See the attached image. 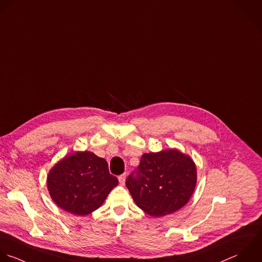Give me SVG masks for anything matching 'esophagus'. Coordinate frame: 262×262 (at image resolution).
<instances>
[{
  "instance_id": "esophagus-1",
  "label": "esophagus",
  "mask_w": 262,
  "mask_h": 262,
  "mask_svg": "<svg viewBox=\"0 0 262 262\" xmlns=\"http://www.w3.org/2000/svg\"><path fill=\"white\" fill-rule=\"evenodd\" d=\"M125 178H126V173H122V174H120V176L118 177V181H119V184H120L121 186L124 185V183H125Z\"/></svg>"
}]
</instances>
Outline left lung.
I'll return each mask as SVG.
<instances>
[{
	"label": "left lung",
	"mask_w": 262,
	"mask_h": 262,
	"mask_svg": "<svg viewBox=\"0 0 262 262\" xmlns=\"http://www.w3.org/2000/svg\"><path fill=\"white\" fill-rule=\"evenodd\" d=\"M193 160L178 150L146 153L125 185L136 204L151 216L159 217L181 209L196 186Z\"/></svg>",
	"instance_id": "8db88e82"
}]
</instances>
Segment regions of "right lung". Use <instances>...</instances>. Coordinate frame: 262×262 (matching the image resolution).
<instances>
[{"mask_svg":"<svg viewBox=\"0 0 262 262\" xmlns=\"http://www.w3.org/2000/svg\"><path fill=\"white\" fill-rule=\"evenodd\" d=\"M54 202L67 212L86 215L98 209L117 186L108 163L92 152H76L59 161L48 174Z\"/></svg>","mask_w":262,"mask_h":262,"instance_id":"obj_1","label":"right lung"}]
</instances>
